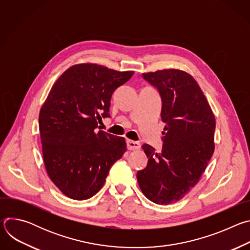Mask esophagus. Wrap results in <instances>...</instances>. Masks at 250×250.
I'll return each instance as SVG.
<instances>
[{"mask_svg":"<svg viewBox=\"0 0 250 250\" xmlns=\"http://www.w3.org/2000/svg\"><path fill=\"white\" fill-rule=\"evenodd\" d=\"M126 147L129 150H137L140 148V144L137 141H133V140H126Z\"/></svg>","mask_w":250,"mask_h":250,"instance_id":"34e87169","label":"esophagus"}]
</instances>
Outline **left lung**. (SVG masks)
<instances>
[{
  "label": "left lung",
  "mask_w": 250,
  "mask_h": 250,
  "mask_svg": "<svg viewBox=\"0 0 250 250\" xmlns=\"http://www.w3.org/2000/svg\"><path fill=\"white\" fill-rule=\"evenodd\" d=\"M142 77L159 92L165 127L160 152L142 146L148 162L136 178L148 200L168 205L188 194L205 172L215 150L216 120L200 86L185 71L157 70Z\"/></svg>",
  "instance_id": "left-lung-1"
}]
</instances>
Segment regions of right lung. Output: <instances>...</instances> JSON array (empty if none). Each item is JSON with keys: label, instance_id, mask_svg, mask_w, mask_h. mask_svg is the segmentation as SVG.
I'll use <instances>...</instances> for the list:
<instances>
[{"label": "right lung", "instance_id": "add662e5", "mask_svg": "<svg viewBox=\"0 0 250 250\" xmlns=\"http://www.w3.org/2000/svg\"><path fill=\"white\" fill-rule=\"evenodd\" d=\"M133 73L82 63L68 68L52 86L40 112V131L46 172L65 196L93 197L125 152L124 137L96 128L101 115L110 117L113 93Z\"/></svg>", "mask_w": 250, "mask_h": 250}]
</instances>
